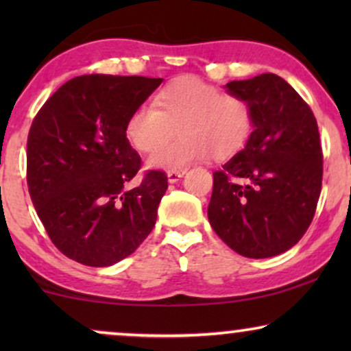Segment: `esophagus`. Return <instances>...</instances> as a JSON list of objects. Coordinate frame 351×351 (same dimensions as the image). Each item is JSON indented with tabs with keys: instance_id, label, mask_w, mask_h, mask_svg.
<instances>
[{
	"instance_id": "1",
	"label": "esophagus",
	"mask_w": 351,
	"mask_h": 351,
	"mask_svg": "<svg viewBox=\"0 0 351 351\" xmlns=\"http://www.w3.org/2000/svg\"><path fill=\"white\" fill-rule=\"evenodd\" d=\"M185 174V169L182 171H169L167 172V180H169V184H176V182H179L182 177Z\"/></svg>"
}]
</instances>
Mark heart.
<instances>
[{
    "mask_svg": "<svg viewBox=\"0 0 351 351\" xmlns=\"http://www.w3.org/2000/svg\"><path fill=\"white\" fill-rule=\"evenodd\" d=\"M153 105H141L126 119L124 134L137 152L148 153L152 169L182 171L213 155L217 160L241 150L252 131V113L239 95L222 93L196 76H180L162 86Z\"/></svg>",
    "mask_w": 351,
    "mask_h": 351,
    "instance_id": "heart-1",
    "label": "heart"
}]
</instances>
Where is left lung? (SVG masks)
Segmentation results:
<instances>
[{
    "label": "left lung",
    "instance_id": "1",
    "mask_svg": "<svg viewBox=\"0 0 351 351\" xmlns=\"http://www.w3.org/2000/svg\"><path fill=\"white\" fill-rule=\"evenodd\" d=\"M225 89L249 104L252 132L214 172L209 223L239 256H278L295 246L313 220L323 180L318 124L275 73L230 81Z\"/></svg>",
    "mask_w": 351,
    "mask_h": 351
}]
</instances>
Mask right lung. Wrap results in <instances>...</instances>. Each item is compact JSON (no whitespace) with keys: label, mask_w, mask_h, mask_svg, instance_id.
<instances>
[{"label":"right lung","mask_w":351,"mask_h":351,"mask_svg":"<svg viewBox=\"0 0 351 351\" xmlns=\"http://www.w3.org/2000/svg\"><path fill=\"white\" fill-rule=\"evenodd\" d=\"M161 81L76 76L33 119L27 142L28 191L51 241L71 261L114 265L155 227L167 177L148 171L136 189H128L141 169V156L124 126Z\"/></svg>","instance_id":"1"}]
</instances>
